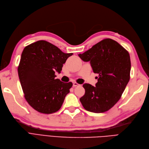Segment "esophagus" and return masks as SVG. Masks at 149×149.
<instances>
[{"instance_id":"esophagus-1","label":"esophagus","mask_w":149,"mask_h":149,"mask_svg":"<svg viewBox=\"0 0 149 149\" xmlns=\"http://www.w3.org/2000/svg\"><path fill=\"white\" fill-rule=\"evenodd\" d=\"M80 86V84H78L77 83H73V87H76V86Z\"/></svg>"}]
</instances>
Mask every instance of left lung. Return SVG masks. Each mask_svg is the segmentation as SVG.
<instances>
[{
  "mask_svg": "<svg viewBox=\"0 0 149 149\" xmlns=\"http://www.w3.org/2000/svg\"><path fill=\"white\" fill-rule=\"evenodd\" d=\"M78 56L84 61H90L93 72L99 75L96 86L83 85L85 93L81 102L90 112L107 111L120 100L130 79L129 52L115 40L106 38Z\"/></svg>",
  "mask_w": 149,
  "mask_h": 149,
  "instance_id": "left-lung-1",
  "label": "left lung"
}]
</instances>
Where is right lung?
Listing matches in <instances>:
<instances>
[{"instance_id":"add662e5","label":"right lung","mask_w":149,"mask_h":149,"mask_svg":"<svg viewBox=\"0 0 149 149\" xmlns=\"http://www.w3.org/2000/svg\"><path fill=\"white\" fill-rule=\"evenodd\" d=\"M54 45L39 40L26 46L22 52L18 74L26 101L39 112L52 114L59 110L73 86L55 79L68 58Z\"/></svg>"}]
</instances>
